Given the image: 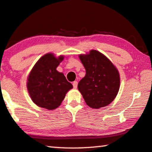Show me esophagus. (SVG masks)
<instances>
[{
    "mask_svg": "<svg viewBox=\"0 0 152 152\" xmlns=\"http://www.w3.org/2000/svg\"><path fill=\"white\" fill-rule=\"evenodd\" d=\"M73 86L74 88H77V86H78V82L77 81L73 82Z\"/></svg>",
    "mask_w": 152,
    "mask_h": 152,
    "instance_id": "obj_1",
    "label": "esophagus"
}]
</instances>
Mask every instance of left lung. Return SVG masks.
Returning a JSON list of instances; mask_svg holds the SVG:
<instances>
[{"instance_id": "8db88e82", "label": "left lung", "mask_w": 152, "mask_h": 152, "mask_svg": "<svg viewBox=\"0 0 152 152\" xmlns=\"http://www.w3.org/2000/svg\"><path fill=\"white\" fill-rule=\"evenodd\" d=\"M86 75L78 83V88L86 105L99 109L112 103L119 91L120 74L112 62L102 53L91 50L79 55Z\"/></svg>"}]
</instances>
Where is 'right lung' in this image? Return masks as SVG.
<instances>
[{
  "mask_svg": "<svg viewBox=\"0 0 152 152\" xmlns=\"http://www.w3.org/2000/svg\"><path fill=\"white\" fill-rule=\"evenodd\" d=\"M64 59L52 53L42 56L31 69L27 79V89L32 102L49 110L61 105L66 93L73 88L62 72L57 67Z\"/></svg>",
  "mask_w": 152,
  "mask_h": 152,
  "instance_id": "obj_1",
  "label": "right lung"
}]
</instances>
